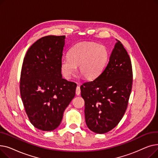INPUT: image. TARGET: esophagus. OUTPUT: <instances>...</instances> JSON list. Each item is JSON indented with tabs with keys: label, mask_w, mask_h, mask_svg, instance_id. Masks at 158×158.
<instances>
[{
	"label": "esophagus",
	"mask_w": 158,
	"mask_h": 158,
	"mask_svg": "<svg viewBox=\"0 0 158 158\" xmlns=\"http://www.w3.org/2000/svg\"><path fill=\"white\" fill-rule=\"evenodd\" d=\"M77 85H78V82H77ZM76 93L77 95H79L81 94V89H80V86L77 85V86L76 87Z\"/></svg>",
	"instance_id": "34e87169"
}]
</instances>
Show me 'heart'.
Masks as SVG:
<instances>
[{"label": "heart", "instance_id": "b5f03b06", "mask_svg": "<svg viewBox=\"0 0 158 158\" xmlns=\"http://www.w3.org/2000/svg\"><path fill=\"white\" fill-rule=\"evenodd\" d=\"M108 53L106 48L92 41H82L73 45L68 56L60 61L61 71L66 79H70L79 66V72L85 79L92 80L97 77L107 61Z\"/></svg>", "mask_w": 158, "mask_h": 158}]
</instances>
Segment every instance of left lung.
Wrapping results in <instances>:
<instances>
[{
    "label": "left lung",
    "instance_id": "1",
    "mask_svg": "<svg viewBox=\"0 0 158 158\" xmlns=\"http://www.w3.org/2000/svg\"><path fill=\"white\" fill-rule=\"evenodd\" d=\"M132 85L130 57L117 40L101 75L81 86L85 120L91 131L104 134L118 125L127 110Z\"/></svg>",
    "mask_w": 158,
    "mask_h": 158
}]
</instances>
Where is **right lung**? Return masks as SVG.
I'll list each match as a JSON object with an SVG mask.
<instances>
[{"label": "right lung", "mask_w": 158, "mask_h": 158, "mask_svg": "<svg viewBox=\"0 0 158 158\" xmlns=\"http://www.w3.org/2000/svg\"><path fill=\"white\" fill-rule=\"evenodd\" d=\"M65 36H47L33 44L22 66L20 91L24 109L36 128L51 131L60 126L77 85L62 78L60 61Z\"/></svg>", "instance_id": "right-lung-1"}]
</instances>
